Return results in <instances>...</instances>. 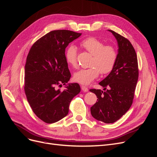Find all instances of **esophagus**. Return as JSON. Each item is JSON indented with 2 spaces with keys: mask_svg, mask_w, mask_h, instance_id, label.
<instances>
[{
  "mask_svg": "<svg viewBox=\"0 0 157 157\" xmlns=\"http://www.w3.org/2000/svg\"><path fill=\"white\" fill-rule=\"evenodd\" d=\"M81 89H82V90L83 92H86L88 91V88L86 86H81Z\"/></svg>",
  "mask_w": 157,
  "mask_h": 157,
  "instance_id": "obj_1",
  "label": "esophagus"
}]
</instances>
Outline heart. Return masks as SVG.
Returning a JSON list of instances; mask_svg holds the SVG:
<instances>
[{
	"mask_svg": "<svg viewBox=\"0 0 157 157\" xmlns=\"http://www.w3.org/2000/svg\"><path fill=\"white\" fill-rule=\"evenodd\" d=\"M81 46L92 55L88 69H82L77 71L73 76L75 81L87 85L96 79L101 73L102 75L111 72L115 67L118 54L115 47L104 45L103 42L95 37H88L81 42ZM77 48L74 45L69 46L65 52L67 62L73 67L77 65Z\"/></svg>",
	"mask_w": 157,
	"mask_h": 157,
	"instance_id": "b5f03b06",
	"label": "heart"
}]
</instances>
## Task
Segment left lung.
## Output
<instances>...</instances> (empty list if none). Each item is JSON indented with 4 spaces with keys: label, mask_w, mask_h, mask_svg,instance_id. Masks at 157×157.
Returning <instances> with one entry per match:
<instances>
[{
    "label": "left lung",
    "mask_w": 157,
    "mask_h": 157,
    "mask_svg": "<svg viewBox=\"0 0 157 157\" xmlns=\"http://www.w3.org/2000/svg\"><path fill=\"white\" fill-rule=\"evenodd\" d=\"M118 43V57L115 67L106 78L99 83L104 88L90 89L98 101L90 108L92 117L99 121L113 123L129 110L134 97L138 80V63L136 51L125 37L112 30Z\"/></svg>",
    "instance_id": "obj_1"
}]
</instances>
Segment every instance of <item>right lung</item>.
<instances>
[{
    "instance_id": "1",
    "label": "right lung",
    "mask_w": 157,
    "mask_h": 157,
    "mask_svg": "<svg viewBox=\"0 0 157 157\" xmlns=\"http://www.w3.org/2000/svg\"><path fill=\"white\" fill-rule=\"evenodd\" d=\"M80 35L69 30L50 31L33 44L27 55L25 93L33 111L46 123L67 116L71 100L80 92L78 83L69 84L63 91L56 88L71 78L65 48Z\"/></svg>"
}]
</instances>
